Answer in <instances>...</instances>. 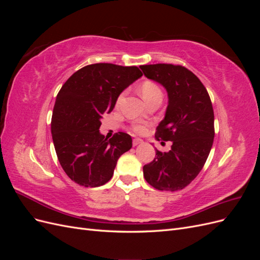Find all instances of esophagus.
I'll return each instance as SVG.
<instances>
[{"label": "esophagus", "mask_w": 260, "mask_h": 260, "mask_svg": "<svg viewBox=\"0 0 260 260\" xmlns=\"http://www.w3.org/2000/svg\"><path fill=\"white\" fill-rule=\"evenodd\" d=\"M143 143V141L141 140V139H133V141H132V144H133V146H137V145H139V144H142Z\"/></svg>", "instance_id": "1"}]
</instances>
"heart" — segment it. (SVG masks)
<instances>
[{
	"label": "heart",
	"mask_w": 260,
	"mask_h": 260,
	"mask_svg": "<svg viewBox=\"0 0 260 260\" xmlns=\"http://www.w3.org/2000/svg\"><path fill=\"white\" fill-rule=\"evenodd\" d=\"M140 92H141V95H142V98L145 101L155 95H161V91L159 89V86L153 81H144L142 84H141ZM120 100H121V96L119 98V101ZM133 131L137 133H142L145 131V127L142 124H136L135 127H133Z\"/></svg>",
	"instance_id": "1"
}]
</instances>
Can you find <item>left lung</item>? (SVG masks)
Returning a JSON list of instances; mask_svg holds the SVG:
<instances>
[{
  "instance_id": "obj_1",
  "label": "left lung",
  "mask_w": 260,
  "mask_h": 260,
  "mask_svg": "<svg viewBox=\"0 0 260 260\" xmlns=\"http://www.w3.org/2000/svg\"><path fill=\"white\" fill-rule=\"evenodd\" d=\"M144 76L168 93L165 118L156 128V140L171 141L169 152L156 151L143 167L147 183L159 191H179L200 174L214 142V109L208 92L192 72L180 65H142Z\"/></svg>"
}]
</instances>
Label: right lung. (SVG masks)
Segmentation results:
<instances>
[{"mask_svg":"<svg viewBox=\"0 0 260 260\" xmlns=\"http://www.w3.org/2000/svg\"><path fill=\"white\" fill-rule=\"evenodd\" d=\"M142 77L137 66L107 62L88 65L61 86L53 109L51 131L61 168L76 183L96 187L112 179L119 157L132 147L124 132L101 135L103 114L111 113L120 93Z\"/></svg>","mask_w":260,"mask_h":260,"instance_id":"add662e5","label":"right lung"}]
</instances>
